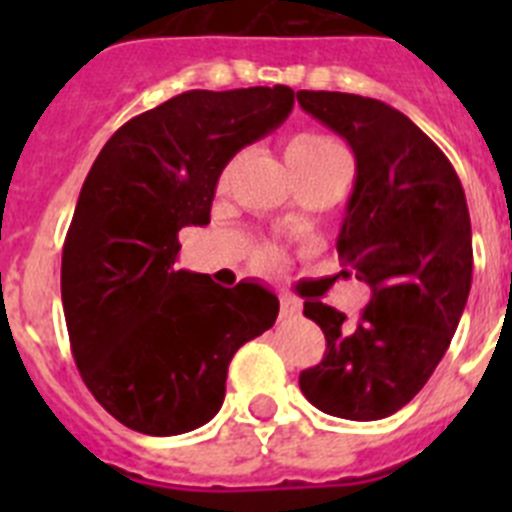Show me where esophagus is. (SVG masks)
I'll list each match as a JSON object with an SVG mask.
<instances>
[{
  "label": "esophagus",
  "instance_id": "1",
  "mask_svg": "<svg viewBox=\"0 0 512 512\" xmlns=\"http://www.w3.org/2000/svg\"><path fill=\"white\" fill-rule=\"evenodd\" d=\"M302 310L300 300H295V297L289 295H282L279 297V320H289V318H297Z\"/></svg>",
  "mask_w": 512,
  "mask_h": 512
}]
</instances>
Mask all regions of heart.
<instances>
[{
  "mask_svg": "<svg viewBox=\"0 0 512 512\" xmlns=\"http://www.w3.org/2000/svg\"><path fill=\"white\" fill-rule=\"evenodd\" d=\"M333 151H341V148H338L330 138H325V135L300 133L297 138L289 140L287 164H292V161H307V158H318V156H325V153H333ZM277 261H279V256L274 251H264L259 256L261 269H271V266H277Z\"/></svg>",
  "mask_w": 512,
  "mask_h": 512,
  "instance_id": "b5f03b06",
  "label": "heart"
}]
</instances>
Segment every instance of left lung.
Listing matches in <instances>:
<instances>
[{
  "label": "left lung",
  "instance_id": "1",
  "mask_svg": "<svg viewBox=\"0 0 512 512\" xmlns=\"http://www.w3.org/2000/svg\"><path fill=\"white\" fill-rule=\"evenodd\" d=\"M297 102L354 151L356 182L336 246L372 287L356 323L336 307L305 302L328 346L323 361L300 374V390L336 418H387L431 379L467 305V197L441 148L390 104L307 89Z\"/></svg>",
  "mask_w": 512,
  "mask_h": 512
}]
</instances>
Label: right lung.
Wrapping results in <instances>:
<instances>
[{"instance_id": "add662e5", "label": "right lung", "mask_w": 512, "mask_h": 512, "mask_svg": "<svg viewBox=\"0 0 512 512\" xmlns=\"http://www.w3.org/2000/svg\"><path fill=\"white\" fill-rule=\"evenodd\" d=\"M289 87L176 94L133 117L99 151L61 259L71 354L94 400L146 436L215 418L235 351L279 315L261 284L233 289L176 269L179 230L210 223L230 158L279 128Z\"/></svg>"}]
</instances>
